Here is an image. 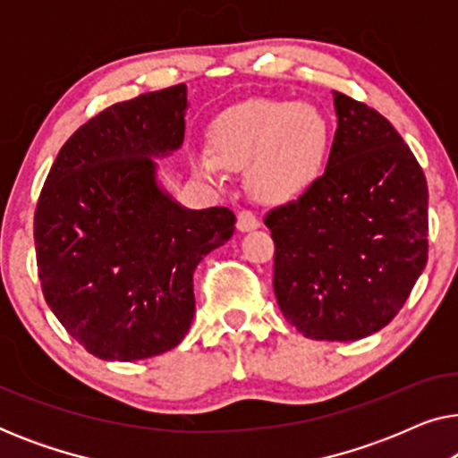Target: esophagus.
I'll list each match as a JSON object with an SVG mask.
<instances>
[{"label":"esophagus","instance_id":"1","mask_svg":"<svg viewBox=\"0 0 458 458\" xmlns=\"http://www.w3.org/2000/svg\"><path fill=\"white\" fill-rule=\"evenodd\" d=\"M259 227H260V221H259V216L254 215V212L242 210L240 215H237V229H240L242 233H246V231H254Z\"/></svg>","mask_w":458,"mask_h":458}]
</instances>
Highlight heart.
I'll return each instance as SVG.
<instances>
[{
	"mask_svg": "<svg viewBox=\"0 0 458 458\" xmlns=\"http://www.w3.org/2000/svg\"><path fill=\"white\" fill-rule=\"evenodd\" d=\"M208 140L210 152L191 160L199 177L223 183L225 168L246 166L256 199L285 204L321 179L331 149V124L317 106L248 99L212 121Z\"/></svg>",
	"mask_w": 458,
	"mask_h": 458,
	"instance_id": "heart-1",
	"label": "heart"
}]
</instances>
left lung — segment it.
I'll use <instances>...</instances> for the list:
<instances>
[{"label":"left lung","instance_id":"1","mask_svg":"<svg viewBox=\"0 0 458 458\" xmlns=\"http://www.w3.org/2000/svg\"><path fill=\"white\" fill-rule=\"evenodd\" d=\"M337 129L321 179L265 216L273 290L310 340L386 327L428 262V181L392 123L334 91Z\"/></svg>","mask_w":458,"mask_h":458}]
</instances>
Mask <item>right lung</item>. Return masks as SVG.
<instances>
[{
  "mask_svg": "<svg viewBox=\"0 0 458 458\" xmlns=\"http://www.w3.org/2000/svg\"><path fill=\"white\" fill-rule=\"evenodd\" d=\"M187 87L110 106L62 146L35 210L46 302L87 352L141 360L181 344L193 271L229 242L235 215L190 210L158 185L154 158L185 137Z\"/></svg>",
  "mask_w": 458,
  "mask_h": 458,
  "instance_id": "1",
  "label": "right lung"
}]
</instances>
